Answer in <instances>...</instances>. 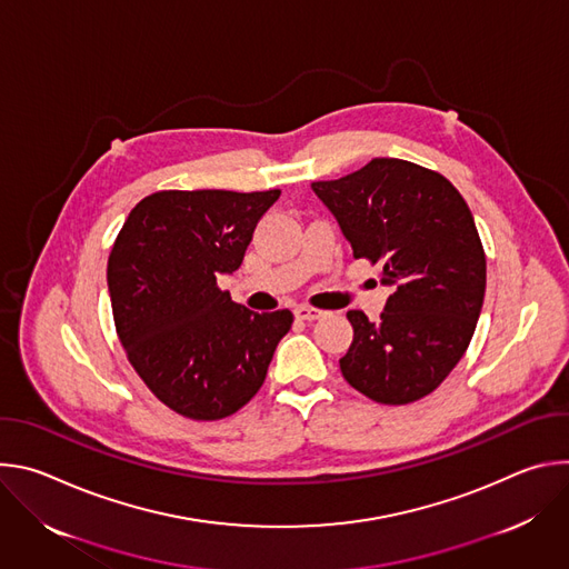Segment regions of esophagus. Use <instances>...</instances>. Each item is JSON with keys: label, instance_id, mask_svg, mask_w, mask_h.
<instances>
[{"label": "esophagus", "instance_id": "1", "mask_svg": "<svg viewBox=\"0 0 569 569\" xmlns=\"http://www.w3.org/2000/svg\"><path fill=\"white\" fill-rule=\"evenodd\" d=\"M295 315L297 319H306V321H312V319H319L323 315V310L319 308H312V306H297L295 308Z\"/></svg>", "mask_w": 569, "mask_h": 569}]
</instances>
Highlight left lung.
<instances>
[{
  "instance_id": "obj_1",
  "label": "left lung",
  "mask_w": 569,
  "mask_h": 569,
  "mask_svg": "<svg viewBox=\"0 0 569 569\" xmlns=\"http://www.w3.org/2000/svg\"><path fill=\"white\" fill-rule=\"evenodd\" d=\"M353 257L380 266L393 292L369 321L349 310L345 380L382 405L432 393L466 353L486 290V254L461 193L441 173L376 157L340 180L312 182Z\"/></svg>"
}]
</instances>
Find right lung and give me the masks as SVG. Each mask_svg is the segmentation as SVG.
<instances>
[{
  "mask_svg": "<svg viewBox=\"0 0 569 569\" xmlns=\"http://www.w3.org/2000/svg\"><path fill=\"white\" fill-rule=\"evenodd\" d=\"M281 191H157L134 204L110 259L119 342L146 387L173 412L218 421L261 389L288 308L252 312L218 288Z\"/></svg>",
  "mask_w": 569,
  "mask_h": 569,
  "instance_id": "1",
  "label": "right lung"
}]
</instances>
